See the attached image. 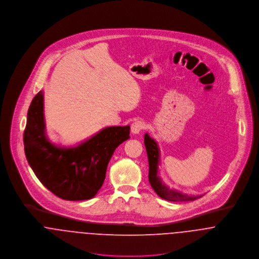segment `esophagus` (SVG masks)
Returning a JSON list of instances; mask_svg holds the SVG:
<instances>
[{
	"label": "esophagus",
	"mask_w": 259,
	"mask_h": 259,
	"mask_svg": "<svg viewBox=\"0 0 259 259\" xmlns=\"http://www.w3.org/2000/svg\"><path fill=\"white\" fill-rule=\"evenodd\" d=\"M145 128V123L143 121H135L131 125V132L132 134H139Z\"/></svg>",
	"instance_id": "esophagus-1"
}]
</instances>
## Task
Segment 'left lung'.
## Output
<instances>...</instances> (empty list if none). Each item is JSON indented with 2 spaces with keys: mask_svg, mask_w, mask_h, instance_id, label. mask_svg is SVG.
Masks as SVG:
<instances>
[{
  "mask_svg": "<svg viewBox=\"0 0 259 259\" xmlns=\"http://www.w3.org/2000/svg\"><path fill=\"white\" fill-rule=\"evenodd\" d=\"M144 144L146 147L149 162V182L151 187L160 198L170 201H190L200 199L203 196H189L187 194L178 192L177 190L170 189L168 186H166L163 183L162 179L159 177L160 149L158 144L149 136L148 133H146L144 136Z\"/></svg>",
  "mask_w": 259,
  "mask_h": 259,
  "instance_id": "obj_1",
  "label": "left lung"
}]
</instances>
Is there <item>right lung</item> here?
I'll return each mask as SVG.
<instances>
[{"instance_id":"1","label":"right lung","mask_w":259,"mask_h":259,"mask_svg":"<svg viewBox=\"0 0 259 259\" xmlns=\"http://www.w3.org/2000/svg\"><path fill=\"white\" fill-rule=\"evenodd\" d=\"M130 126L106 127L73 147H61L47 137L44 93L32 99L24 132L25 154L40 183L66 201L92 199L102 187L116 148L130 138Z\"/></svg>"}]
</instances>
